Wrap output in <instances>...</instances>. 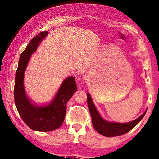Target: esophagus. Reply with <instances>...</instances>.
I'll use <instances>...</instances> for the list:
<instances>
[{
	"instance_id": "34e87169",
	"label": "esophagus",
	"mask_w": 159,
	"mask_h": 159,
	"mask_svg": "<svg viewBox=\"0 0 159 159\" xmlns=\"http://www.w3.org/2000/svg\"><path fill=\"white\" fill-rule=\"evenodd\" d=\"M83 77H84L83 79H84V80H87L89 79V75H84Z\"/></svg>"
}]
</instances>
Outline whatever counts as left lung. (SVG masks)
Returning <instances> with one entry per match:
<instances>
[{"instance_id":"obj_1","label":"left lung","mask_w":159,"mask_h":159,"mask_svg":"<svg viewBox=\"0 0 159 159\" xmlns=\"http://www.w3.org/2000/svg\"><path fill=\"white\" fill-rule=\"evenodd\" d=\"M87 104L90 111L92 123L96 131L101 135L107 137H113L121 136L130 131L139 123L146 114V110L142 114L135 120L128 123H118L115 121H108L104 120L95 107L93 99L89 93H87Z\"/></svg>"}]
</instances>
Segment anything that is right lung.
Returning a JSON list of instances; mask_svg holds the SVG:
<instances>
[{
    "instance_id": "1",
    "label": "right lung",
    "mask_w": 159,
    "mask_h": 159,
    "mask_svg": "<svg viewBox=\"0 0 159 159\" xmlns=\"http://www.w3.org/2000/svg\"><path fill=\"white\" fill-rule=\"evenodd\" d=\"M48 35V31L41 32L31 40L20 56L15 80V103L19 115L28 127L39 132L52 131L62 125L66 103L77 91L75 77L69 76L63 80L54 98L48 104L37 105L27 97L24 87L26 68L31 55Z\"/></svg>"
}]
</instances>
